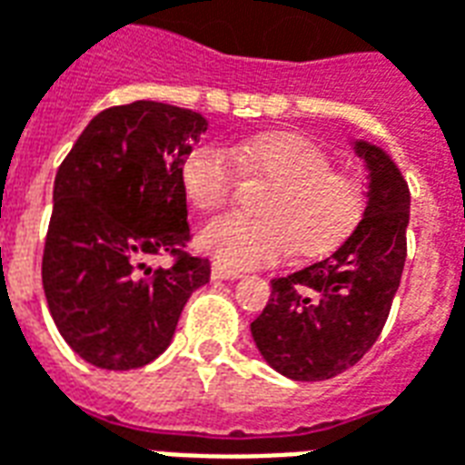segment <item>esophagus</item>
Masks as SVG:
<instances>
[{
	"mask_svg": "<svg viewBox=\"0 0 465 465\" xmlns=\"http://www.w3.org/2000/svg\"><path fill=\"white\" fill-rule=\"evenodd\" d=\"M212 278H216V281H233V278H242V273L233 271V268L222 266V263H214L212 266Z\"/></svg>",
	"mask_w": 465,
	"mask_h": 465,
	"instance_id": "esophagus-1",
	"label": "esophagus"
}]
</instances>
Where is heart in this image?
<instances>
[{
    "mask_svg": "<svg viewBox=\"0 0 465 465\" xmlns=\"http://www.w3.org/2000/svg\"><path fill=\"white\" fill-rule=\"evenodd\" d=\"M243 172L273 182L261 219L223 214L202 226L199 249L229 268L273 263L288 251L320 256L352 233L364 212L362 184L332 170L315 143L293 133L251 137L233 147ZM236 184V164L223 147L202 145L182 163V189L197 212L226 204Z\"/></svg>",
    "mask_w": 465,
    "mask_h": 465,
    "instance_id": "heart-1",
    "label": "heart"
}]
</instances>
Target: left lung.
I'll return each mask as SVG.
<instances>
[{
  "instance_id": "left-lung-1",
  "label": "left lung",
  "mask_w": 465,
  "mask_h": 465,
  "mask_svg": "<svg viewBox=\"0 0 465 465\" xmlns=\"http://www.w3.org/2000/svg\"><path fill=\"white\" fill-rule=\"evenodd\" d=\"M367 170L362 222L332 256L271 281L251 335L261 357L295 381L330 380L377 342L407 259L409 187L381 147L355 140Z\"/></svg>"
}]
</instances>
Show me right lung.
I'll return each mask as SVG.
<instances>
[{
	"instance_id": "right-lung-1",
	"label": "right lung",
	"mask_w": 465,
	"mask_h": 465,
	"mask_svg": "<svg viewBox=\"0 0 465 465\" xmlns=\"http://www.w3.org/2000/svg\"><path fill=\"white\" fill-rule=\"evenodd\" d=\"M204 115L135 101L85 125L54 182L41 281L51 318L75 355L101 370H137L172 342L184 302L212 266L189 256L182 163ZM160 252L170 269L146 263Z\"/></svg>"
}]
</instances>
